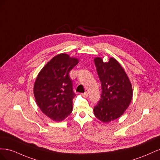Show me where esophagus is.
Wrapping results in <instances>:
<instances>
[{
    "instance_id": "1",
    "label": "esophagus",
    "mask_w": 160,
    "mask_h": 160,
    "mask_svg": "<svg viewBox=\"0 0 160 160\" xmlns=\"http://www.w3.org/2000/svg\"><path fill=\"white\" fill-rule=\"evenodd\" d=\"M82 95H83L84 98H88V92H85L84 93H83L82 94Z\"/></svg>"
}]
</instances>
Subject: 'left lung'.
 Masks as SVG:
<instances>
[{"instance_id": "8db88e82", "label": "left lung", "mask_w": 160, "mask_h": 160, "mask_svg": "<svg viewBox=\"0 0 160 160\" xmlns=\"http://www.w3.org/2000/svg\"><path fill=\"white\" fill-rule=\"evenodd\" d=\"M101 83V95L93 109L95 117L104 123L122 115L132 99V87L123 67L114 58L104 62L100 57L95 60Z\"/></svg>"}]
</instances>
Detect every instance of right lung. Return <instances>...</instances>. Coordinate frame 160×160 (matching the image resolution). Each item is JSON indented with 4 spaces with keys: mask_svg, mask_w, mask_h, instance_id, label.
<instances>
[{
    "mask_svg": "<svg viewBox=\"0 0 160 160\" xmlns=\"http://www.w3.org/2000/svg\"><path fill=\"white\" fill-rule=\"evenodd\" d=\"M78 59L61 53L54 57L38 73L34 95L40 109L49 118L61 122L72 109V90L69 72L78 63Z\"/></svg>",
    "mask_w": 160,
    "mask_h": 160,
    "instance_id": "1",
    "label": "right lung"
}]
</instances>
